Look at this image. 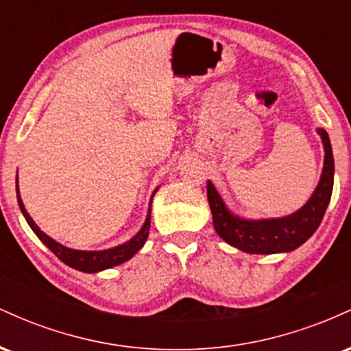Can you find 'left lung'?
I'll return each mask as SVG.
<instances>
[{"mask_svg":"<svg viewBox=\"0 0 351 351\" xmlns=\"http://www.w3.org/2000/svg\"><path fill=\"white\" fill-rule=\"evenodd\" d=\"M324 143L325 160L315 191L299 211L274 219H244L232 215L215 184L208 181V201L213 213V224L221 239L249 254L291 252L308 239L324 219L333 189V153L328 134L317 128Z\"/></svg>","mask_w":351,"mask_h":351,"instance_id":"8db88e82","label":"left lung"}]
</instances>
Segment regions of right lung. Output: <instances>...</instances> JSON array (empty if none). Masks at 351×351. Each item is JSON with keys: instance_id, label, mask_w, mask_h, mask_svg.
Returning <instances> with one entry per match:
<instances>
[{"instance_id": "right-lung-1", "label": "right lung", "mask_w": 351, "mask_h": 351, "mask_svg": "<svg viewBox=\"0 0 351 351\" xmlns=\"http://www.w3.org/2000/svg\"><path fill=\"white\" fill-rule=\"evenodd\" d=\"M156 191H153L155 195ZM152 195V198H153ZM16 196H18V204L19 209H21L23 216L26 217L27 224H29L31 229L34 231V234L43 241L44 245L49 247V251L52 254L59 257L64 264H67L72 269H77L80 272H87V274H94V272H100L104 269H110L115 267V265L125 263V261L132 259L140 249L143 247L145 241L148 237V231H150V219H152V211L148 209L147 219H145V224L142 226L136 234L132 237L130 241L127 243L117 245V247H110L106 249V251H77V249H71L66 247V245L59 244L58 241H54L52 237H49L46 232H43L41 229L38 228V224L34 223L33 217L29 216V213L26 211L24 208L21 196H19V188H18V176H16ZM150 206H152V199H150Z\"/></svg>"}]
</instances>
